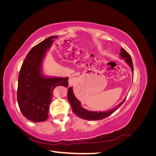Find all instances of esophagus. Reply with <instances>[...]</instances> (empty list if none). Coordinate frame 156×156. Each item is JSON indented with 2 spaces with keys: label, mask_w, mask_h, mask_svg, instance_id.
Here are the masks:
<instances>
[{
  "label": "esophagus",
  "mask_w": 156,
  "mask_h": 156,
  "mask_svg": "<svg viewBox=\"0 0 156 156\" xmlns=\"http://www.w3.org/2000/svg\"><path fill=\"white\" fill-rule=\"evenodd\" d=\"M68 83H69V85H70V86H75V85H77V83H78L77 77H69Z\"/></svg>",
  "instance_id": "obj_1"
}]
</instances>
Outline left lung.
I'll use <instances>...</instances> for the list:
<instances>
[{
  "instance_id": "1",
  "label": "left lung",
  "mask_w": 156,
  "mask_h": 156,
  "mask_svg": "<svg viewBox=\"0 0 156 156\" xmlns=\"http://www.w3.org/2000/svg\"><path fill=\"white\" fill-rule=\"evenodd\" d=\"M120 56L121 58L125 59V62L128 64L129 66L131 68L132 73H133V62H132V60H131V57L129 55V54L127 53L124 48H121ZM126 99V98L121 103H120L119 105H116L113 108H112L111 110H108V111H103V112L90 111L81 107V102L77 100L76 97H75L74 95L73 92V87H69L68 90V100L71 105H72L73 112L79 117L87 120H101V119H105V118L108 116H110L115 111H116L122 104H123V103L125 101Z\"/></svg>"
}]
</instances>
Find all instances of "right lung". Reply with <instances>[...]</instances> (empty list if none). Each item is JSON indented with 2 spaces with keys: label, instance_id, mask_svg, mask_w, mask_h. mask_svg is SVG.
<instances>
[{
  "label": "right lung",
  "instance_id": "add662e5",
  "mask_svg": "<svg viewBox=\"0 0 156 156\" xmlns=\"http://www.w3.org/2000/svg\"><path fill=\"white\" fill-rule=\"evenodd\" d=\"M56 37L58 36H50L35 45L27 54L19 75L18 105L23 115L33 122L48 119L54 88L68 86V77H49L41 72L45 53Z\"/></svg>",
  "mask_w": 156,
  "mask_h": 156
}]
</instances>
